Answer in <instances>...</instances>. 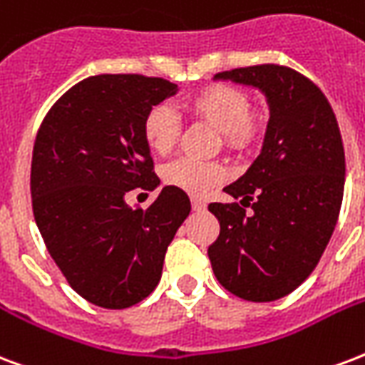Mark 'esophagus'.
Returning a JSON list of instances; mask_svg holds the SVG:
<instances>
[{"instance_id": "esophagus-1", "label": "esophagus", "mask_w": 365, "mask_h": 365, "mask_svg": "<svg viewBox=\"0 0 365 365\" xmlns=\"http://www.w3.org/2000/svg\"><path fill=\"white\" fill-rule=\"evenodd\" d=\"M191 207H193V210H197V212H202V210H207V202L202 201V199H199V197H191Z\"/></svg>"}]
</instances>
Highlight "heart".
I'll return each mask as SVG.
<instances>
[{"mask_svg": "<svg viewBox=\"0 0 365 365\" xmlns=\"http://www.w3.org/2000/svg\"><path fill=\"white\" fill-rule=\"evenodd\" d=\"M191 120L214 128L230 151L245 155L260 145L266 133L262 110L249 107V96L230 83H210L187 96L182 103ZM182 128L166 107H153L143 120V138L157 155H170L180 139ZM227 170L218 163H199L180 158L164 170V182L185 193L202 195L227 180Z\"/></svg>", "mask_w": 365, "mask_h": 365, "instance_id": "b5f03b06", "label": "heart"}]
</instances>
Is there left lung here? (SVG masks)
I'll return each mask as SVG.
<instances>
[{
	"label": "left lung",
	"mask_w": 365,
	"mask_h": 365,
	"mask_svg": "<svg viewBox=\"0 0 365 365\" xmlns=\"http://www.w3.org/2000/svg\"><path fill=\"white\" fill-rule=\"evenodd\" d=\"M214 80L258 88L268 101L269 120L257 160L224 187L253 214L239 202H210L220 235L208 247V258L230 293L269 302L293 293L312 274L337 226L343 138L327 97L289 66H245Z\"/></svg>",
	"instance_id": "obj_1"
}]
</instances>
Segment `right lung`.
Listing matches in <instances>:
<instances>
[{
  "label": "right lung",
  "instance_id": "1",
  "mask_svg": "<svg viewBox=\"0 0 365 365\" xmlns=\"http://www.w3.org/2000/svg\"><path fill=\"white\" fill-rule=\"evenodd\" d=\"M176 91L164 78L90 76L57 99L38 130L30 172L36 224L66 282L91 304L122 310L149 297L191 210L174 185L147 208L124 199L160 183L143 120Z\"/></svg>",
  "mask_w": 365,
  "mask_h": 365
}]
</instances>
